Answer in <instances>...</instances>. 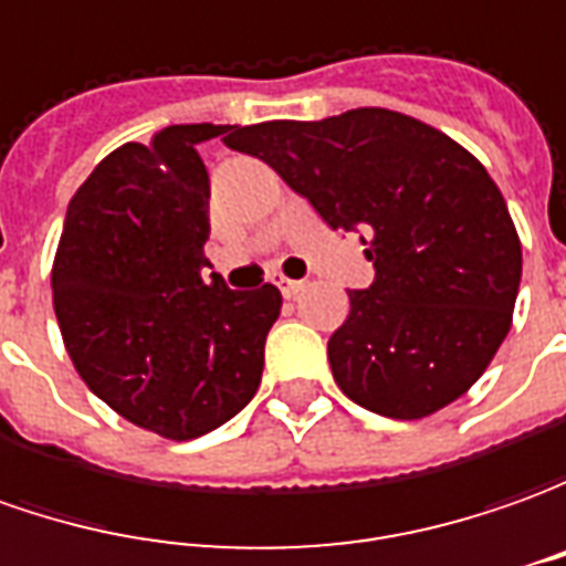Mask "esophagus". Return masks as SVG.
Returning a JSON list of instances; mask_svg holds the SVG:
<instances>
[{"label":"esophagus","instance_id":"obj_1","mask_svg":"<svg viewBox=\"0 0 566 566\" xmlns=\"http://www.w3.org/2000/svg\"><path fill=\"white\" fill-rule=\"evenodd\" d=\"M279 287H282L284 297L291 300V297H297L300 291H303V282H294V279H282V282H279Z\"/></svg>","mask_w":566,"mask_h":566}]
</instances>
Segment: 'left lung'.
<instances>
[{"mask_svg":"<svg viewBox=\"0 0 566 566\" xmlns=\"http://www.w3.org/2000/svg\"><path fill=\"white\" fill-rule=\"evenodd\" d=\"M332 229H363L375 282L349 291L328 340L337 387L368 412L418 421L493 363L521 287V238L486 167L455 138L387 107L226 126Z\"/></svg>","mask_w":566,"mask_h":566,"instance_id":"obj_1","label":"left lung"}]
</instances>
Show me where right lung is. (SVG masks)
I'll list each match as a JSON object with an SVG mask.
<instances>
[{
	"label": "right lung",
	"mask_w": 566,
	"mask_h": 566,
	"mask_svg": "<svg viewBox=\"0 0 566 566\" xmlns=\"http://www.w3.org/2000/svg\"><path fill=\"white\" fill-rule=\"evenodd\" d=\"M213 123L126 142L71 198L52 263L64 347L92 394L136 428L195 440L241 412L263 378L282 313L275 284L229 291L210 272V179L198 145Z\"/></svg>",
	"instance_id": "add662e5"
}]
</instances>
